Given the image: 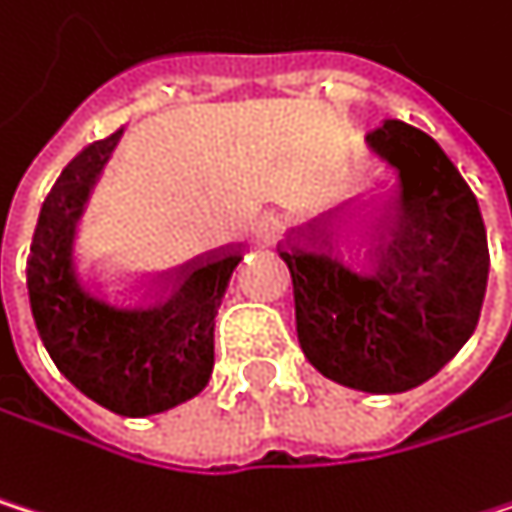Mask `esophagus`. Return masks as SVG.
<instances>
[{
    "label": "esophagus",
    "mask_w": 512,
    "mask_h": 512,
    "mask_svg": "<svg viewBox=\"0 0 512 512\" xmlns=\"http://www.w3.org/2000/svg\"><path fill=\"white\" fill-rule=\"evenodd\" d=\"M279 227H282V224H279L276 215H261L258 221H254V227H251V239H254V242H261V245H267V242L276 239Z\"/></svg>",
    "instance_id": "esophagus-1"
}]
</instances>
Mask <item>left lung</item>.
Listing matches in <instances>:
<instances>
[{
	"label": "left lung",
	"mask_w": 512,
	"mask_h": 512,
	"mask_svg": "<svg viewBox=\"0 0 512 512\" xmlns=\"http://www.w3.org/2000/svg\"><path fill=\"white\" fill-rule=\"evenodd\" d=\"M370 185L279 242L297 337L327 379L397 394L467 343L489 282L486 224L443 148L404 121L364 142Z\"/></svg>",
	"instance_id": "1"
}]
</instances>
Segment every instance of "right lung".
<instances>
[{
    "mask_svg": "<svg viewBox=\"0 0 512 512\" xmlns=\"http://www.w3.org/2000/svg\"><path fill=\"white\" fill-rule=\"evenodd\" d=\"M121 133L87 145L54 181L32 233L26 288L60 373L118 416H154L206 388L215 367V315L242 245L139 282L78 254L87 194Z\"/></svg>",
    "mask_w": 512,
    "mask_h": 512,
    "instance_id": "right-lung-1",
    "label": "right lung"
}]
</instances>
